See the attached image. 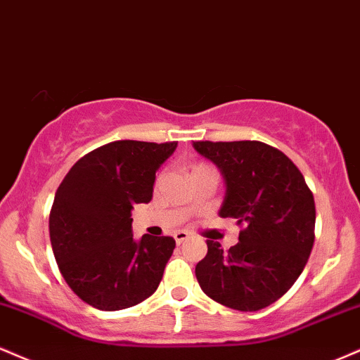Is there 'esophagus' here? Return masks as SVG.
Listing matches in <instances>:
<instances>
[{
    "label": "esophagus",
    "instance_id": "obj_1",
    "mask_svg": "<svg viewBox=\"0 0 360 360\" xmlns=\"http://www.w3.org/2000/svg\"><path fill=\"white\" fill-rule=\"evenodd\" d=\"M173 238H175L176 244H181L190 238V234H188V232H185V231H179V232H175V236H173Z\"/></svg>",
    "mask_w": 360,
    "mask_h": 360
}]
</instances>
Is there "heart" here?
<instances>
[{"instance_id":"heart-1","label":"heart","mask_w":360,"mask_h":360,"mask_svg":"<svg viewBox=\"0 0 360 360\" xmlns=\"http://www.w3.org/2000/svg\"><path fill=\"white\" fill-rule=\"evenodd\" d=\"M202 167H207V165H202V163L193 165V167H192V172H193V170H197V168H202Z\"/></svg>"}]
</instances>
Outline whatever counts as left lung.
<instances>
[{
    "label": "left lung",
    "instance_id": "1",
    "mask_svg": "<svg viewBox=\"0 0 360 360\" xmlns=\"http://www.w3.org/2000/svg\"><path fill=\"white\" fill-rule=\"evenodd\" d=\"M226 180L219 215L243 227L227 251L207 239L195 276L207 297L239 311L269 307L305 268L315 240V200L298 167L261 141H193Z\"/></svg>",
    "mask_w": 360,
    "mask_h": 360
}]
</instances>
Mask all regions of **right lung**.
Here are the masks:
<instances>
[{
  "instance_id": "1",
  "label": "right lung",
  "mask_w": 360,
  "mask_h": 360,
  "mask_svg": "<svg viewBox=\"0 0 360 360\" xmlns=\"http://www.w3.org/2000/svg\"><path fill=\"white\" fill-rule=\"evenodd\" d=\"M176 141L122 139L96 148L70 168L55 193L49 229L63 280L82 302L116 311L155 293L175 239H133L131 210L153 197L156 170Z\"/></svg>"
}]
</instances>
